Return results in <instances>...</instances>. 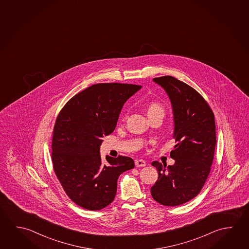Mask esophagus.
Returning a JSON list of instances; mask_svg holds the SVG:
<instances>
[{
    "instance_id": "34e87169",
    "label": "esophagus",
    "mask_w": 249,
    "mask_h": 249,
    "mask_svg": "<svg viewBox=\"0 0 249 249\" xmlns=\"http://www.w3.org/2000/svg\"><path fill=\"white\" fill-rule=\"evenodd\" d=\"M146 166V161L143 160H135V167H143Z\"/></svg>"
}]
</instances>
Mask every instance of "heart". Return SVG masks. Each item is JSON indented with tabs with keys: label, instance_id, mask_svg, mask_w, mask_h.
<instances>
[{
	"label": "heart",
	"instance_id": "obj_1",
	"mask_svg": "<svg viewBox=\"0 0 249 249\" xmlns=\"http://www.w3.org/2000/svg\"><path fill=\"white\" fill-rule=\"evenodd\" d=\"M155 110L163 111V109H162L161 106H160V104H158L157 102H152L150 105H149V107H148V110H147V113H148V112H151V111Z\"/></svg>",
	"mask_w": 249,
	"mask_h": 249
}]
</instances>
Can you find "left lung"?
I'll list each match as a JSON object with an SVG mask.
<instances>
[{
  "label": "left lung",
  "mask_w": 249,
  "mask_h": 249,
  "mask_svg": "<svg viewBox=\"0 0 249 249\" xmlns=\"http://www.w3.org/2000/svg\"><path fill=\"white\" fill-rule=\"evenodd\" d=\"M166 90L174 112L176 145L171 151L173 166L154 161L158 179L151 188L154 200L176 207L198 196L211 170L216 135L214 114L208 102L195 89L176 78H154Z\"/></svg>",
  "instance_id": "left-lung-1"
}]
</instances>
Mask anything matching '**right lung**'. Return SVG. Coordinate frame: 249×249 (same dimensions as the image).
Here are the masks:
<instances>
[{"mask_svg":"<svg viewBox=\"0 0 249 249\" xmlns=\"http://www.w3.org/2000/svg\"><path fill=\"white\" fill-rule=\"evenodd\" d=\"M142 86L97 83L78 93L61 108L53 126V171L70 200L91 211L114 200L117 179L135 167L133 159L120 155L102 163V138L114 130L123 104Z\"/></svg>","mask_w":249,"mask_h":249,"instance_id":"add662e5","label":"right lung"}]
</instances>
